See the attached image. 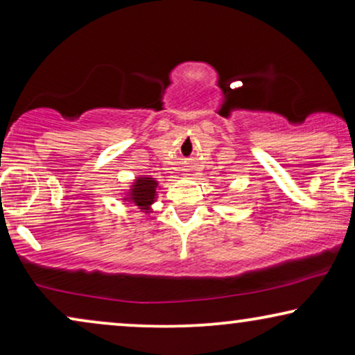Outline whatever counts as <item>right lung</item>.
I'll use <instances>...</instances> for the list:
<instances>
[{
    "instance_id": "1",
    "label": "right lung",
    "mask_w": 355,
    "mask_h": 355,
    "mask_svg": "<svg viewBox=\"0 0 355 355\" xmlns=\"http://www.w3.org/2000/svg\"><path fill=\"white\" fill-rule=\"evenodd\" d=\"M159 182L155 178L150 176H139L134 179L129 189H125L124 196L121 200L124 203H132L139 207L140 211L152 213V205L157 202Z\"/></svg>"
}]
</instances>
